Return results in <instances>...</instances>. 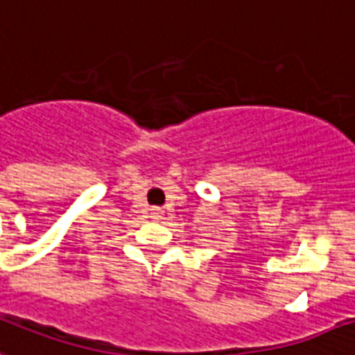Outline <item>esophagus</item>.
<instances>
[{"label":"esophagus","mask_w":355,"mask_h":355,"mask_svg":"<svg viewBox=\"0 0 355 355\" xmlns=\"http://www.w3.org/2000/svg\"><path fill=\"white\" fill-rule=\"evenodd\" d=\"M164 215V211L161 207H152L150 209V216H152L153 220H161Z\"/></svg>","instance_id":"obj_1"}]
</instances>
